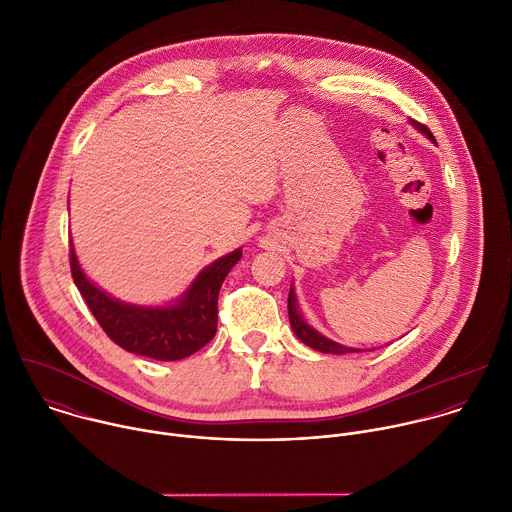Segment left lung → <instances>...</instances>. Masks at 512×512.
Listing matches in <instances>:
<instances>
[{"label": "left lung", "instance_id": "left-lung-1", "mask_svg": "<svg viewBox=\"0 0 512 512\" xmlns=\"http://www.w3.org/2000/svg\"><path fill=\"white\" fill-rule=\"evenodd\" d=\"M413 125L421 131V133H425L429 139H433V135H431V131L423 125V123H417V121H413ZM435 141V139H433ZM287 312H289V324H291V328H294V332H296V336L304 342V344H308L310 348H314V350H320V352H330V354H344V352H358V350H354V348H346V346H342V344H338V342H334V340H328L326 336H322L320 332H316L314 328H310L304 320H302V316L298 314V304H296V294H294V287H289V298H287Z\"/></svg>", "mask_w": 512, "mask_h": 512}]
</instances>
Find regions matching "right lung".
I'll list each match as a JSON object with an SVG mask.
<instances>
[{
	"label": "right lung",
	"instance_id": "obj_1",
	"mask_svg": "<svg viewBox=\"0 0 512 512\" xmlns=\"http://www.w3.org/2000/svg\"><path fill=\"white\" fill-rule=\"evenodd\" d=\"M241 255L237 249L202 269L182 300L168 308H137L113 300L85 277L72 245L70 273L95 320L117 346L156 360H180L216 334L218 291Z\"/></svg>",
	"mask_w": 512,
	"mask_h": 512
}]
</instances>
